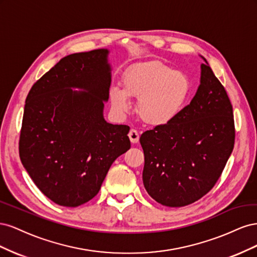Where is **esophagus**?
<instances>
[{
    "label": "esophagus",
    "instance_id": "34e87169",
    "mask_svg": "<svg viewBox=\"0 0 257 257\" xmlns=\"http://www.w3.org/2000/svg\"><path fill=\"white\" fill-rule=\"evenodd\" d=\"M128 137L132 144H137L139 142V134L136 130H131L128 133Z\"/></svg>",
    "mask_w": 257,
    "mask_h": 257
}]
</instances>
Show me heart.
Returning a JSON list of instances; mask_svg holds the SVG:
<instances>
[{
	"label": "heart",
	"mask_w": 257,
	"mask_h": 257,
	"mask_svg": "<svg viewBox=\"0 0 257 257\" xmlns=\"http://www.w3.org/2000/svg\"><path fill=\"white\" fill-rule=\"evenodd\" d=\"M122 84L123 90H110L113 110L118 113L127 112L131 108L128 97L136 98L138 115L153 126L175 121L188 104L192 92L188 75L160 61L131 66L123 75Z\"/></svg>",
	"instance_id": "obj_1"
}]
</instances>
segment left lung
Masks as SVG:
<instances>
[{
  "label": "left lung",
  "instance_id": "1",
  "mask_svg": "<svg viewBox=\"0 0 257 257\" xmlns=\"http://www.w3.org/2000/svg\"><path fill=\"white\" fill-rule=\"evenodd\" d=\"M204 60L200 84L191 103L175 121L145 132L139 139L145 155V189L163 206L183 207L206 195L234 149L232 106Z\"/></svg>",
  "mask_w": 257,
  "mask_h": 257
}]
</instances>
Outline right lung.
<instances>
[{"label":"right lung","mask_w":257,"mask_h":257,"mask_svg":"<svg viewBox=\"0 0 257 257\" xmlns=\"http://www.w3.org/2000/svg\"><path fill=\"white\" fill-rule=\"evenodd\" d=\"M108 53L64 57L26 99L20 160L37 188L60 206L88 203L115 159L131 148L130 126L108 123L103 115L111 82Z\"/></svg>","instance_id":"obj_1"}]
</instances>
